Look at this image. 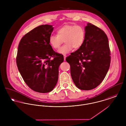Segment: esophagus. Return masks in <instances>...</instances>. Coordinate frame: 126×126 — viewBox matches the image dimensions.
Masks as SVG:
<instances>
[{"label":"esophagus","instance_id":"obj_1","mask_svg":"<svg viewBox=\"0 0 126 126\" xmlns=\"http://www.w3.org/2000/svg\"><path fill=\"white\" fill-rule=\"evenodd\" d=\"M63 57H64V60H65V58H66V57H67V56H66V55H63Z\"/></svg>","mask_w":126,"mask_h":126}]
</instances>
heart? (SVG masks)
<instances>
[{"mask_svg": "<svg viewBox=\"0 0 126 126\" xmlns=\"http://www.w3.org/2000/svg\"><path fill=\"white\" fill-rule=\"evenodd\" d=\"M85 35V30L81 25H64L58 29L57 35L50 36L49 43L52 47L58 49L64 41L65 44L59 49L58 52L67 54L73 48L77 49L82 46Z\"/></svg>", "mask_w": 126, "mask_h": 126, "instance_id": "1", "label": "heart"}]
</instances>
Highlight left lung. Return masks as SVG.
Segmentation results:
<instances>
[{"label":"left lung","instance_id":"8db88e82","mask_svg":"<svg viewBox=\"0 0 126 126\" xmlns=\"http://www.w3.org/2000/svg\"><path fill=\"white\" fill-rule=\"evenodd\" d=\"M82 46L66 58L72 79L79 89L90 90L104 79L110 63L108 39L103 31L88 23Z\"/></svg>","mask_w":126,"mask_h":126}]
</instances>
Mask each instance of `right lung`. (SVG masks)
I'll use <instances>...</instances> for the list:
<instances>
[{
	"instance_id": "1",
	"label": "right lung",
	"mask_w": 126,
	"mask_h": 126,
	"mask_svg": "<svg viewBox=\"0 0 126 126\" xmlns=\"http://www.w3.org/2000/svg\"><path fill=\"white\" fill-rule=\"evenodd\" d=\"M52 26H39L23 36L18 46L16 64L26 84L32 90L46 93L56 86L63 55L55 52L49 43Z\"/></svg>"
}]
</instances>
